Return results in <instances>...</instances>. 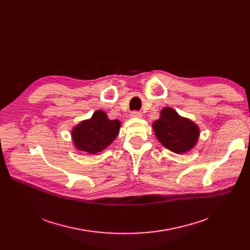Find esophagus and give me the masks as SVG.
I'll use <instances>...</instances> for the list:
<instances>
[{"instance_id":"obj_1","label":"esophagus","mask_w":250,"mask_h":250,"mask_svg":"<svg viewBox=\"0 0 250 250\" xmlns=\"http://www.w3.org/2000/svg\"><path fill=\"white\" fill-rule=\"evenodd\" d=\"M130 117H137V118H141L142 117V113L140 111H132L129 114Z\"/></svg>"}]
</instances>
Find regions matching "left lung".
I'll return each instance as SVG.
<instances>
[{"label": "left lung", "instance_id": "8db88e82", "mask_svg": "<svg viewBox=\"0 0 250 250\" xmlns=\"http://www.w3.org/2000/svg\"><path fill=\"white\" fill-rule=\"evenodd\" d=\"M152 127L162 145L176 154L191 150L200 137L198 125L179 115L171 107H164L160 111V117L153 123Z\"/></svg>", "mask_w": 250, "mask_h": 250}]
</instances>
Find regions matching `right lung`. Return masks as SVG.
<instances>
[{
    "mask_svg": "<svg viewBox=\"0 0 250 250\" xmlns=\"http://www.w3.org/2000/svg\"><path fill=\"white\" fill-rule=\"evenodd\" d=\"M120 128V121H111L103 110H96L89 120L82 121L74 126L71 135L76 149L97 154L115 140Z\"/></svg>",
    "mask_w": 250,
    "mask_h": 250,
    "instance_id": "obj_1",
    "label": "right lung"
}]
</instances>
